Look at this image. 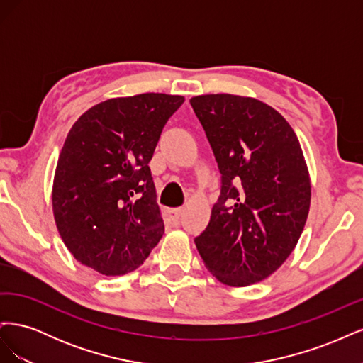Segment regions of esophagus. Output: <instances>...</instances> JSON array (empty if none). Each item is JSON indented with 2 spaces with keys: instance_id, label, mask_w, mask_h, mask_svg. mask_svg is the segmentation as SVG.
<instances>
[{
  "instance_id": "esophagus-1",
  "label": "esophagus",
  "mask_w": 363,
  "mask_h": 363,
  "mask_svg": "<svg viewBox=\"0 0 363 363\" xmlns=\"http://www.w3.org/2000/svg\"><path fill=\"white\" fill-rule=\"evenodd\" d=\"M182 212L183 208L182 207H177V208H169L167 216L171 223H179L180 221V216H182Z\"/></svg>"
}]
</instances>
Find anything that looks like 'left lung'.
<instances>
[{"label":"left lung","instance_id":"obj_1","mask_svg":"<svg viewBox=\"0 0 363 363\" xmlns=\"http://www.w3.org/2000/svg\"><path fill=\"white\" fill-rule=\"evenodd\" d=\"M221 192L195 245L207 269L228 286L262 281L289 257L311 206V180L292 127L255 98L194 96Z\"/></svg>","mask_w":363,"mask_h":363}]
</instances>
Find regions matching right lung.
<instances>
[{"label": "right lung", "instance_id": "1", "mask_svg": "<svg viewBox=\"0 0 363 363\" xmlns=\"http://www.w3.org/2000/svg\"><path fill=\"white\" fill-rule=\"evenodd\" d=\"M184 98L140 94L91 107L69 130L52 184L65 245L103 276H124L164 232L148 163Z\"/></svg>", "mask_w": 363, "mask_h": 363}]
</instances>
